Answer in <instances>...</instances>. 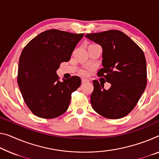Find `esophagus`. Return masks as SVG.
<instances>
[{
  "instance_id": "obj_1",
  "label": "esophagus",
  "mask_w": 159,
  "mask_h": 159,
  "mask_svg": "<svg viewBox=\"0 0 159 159\" xmlns=\"http://www.w3.org/2000/svg\"><path fill=\"white\" fill-rule=\"evenodd\" d=\"M88 81H89V80H88L84 79V78H82V83H85V82H88Z\"/></svg>"
}]
</instances>
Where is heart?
Returning <instances> with one entry per match:
<instances>
[{"label": "heart", "instance_id": "obj_1", "mask_svg": "<svg viewBox=\"0 0 159 159\" xmlns=\"http://www.w3.org/2000/svg\"><path fill=\"white\" fill-rule=\"evenodd\" d=\"M88 73H89V72H88V70L86 69H83L80 70V74L84 75V76H87Z\"/></svg>", "mask_w": 159, "mask_h": 159}]
</instances>
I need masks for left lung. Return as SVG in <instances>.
<instances>
[{
	"label": "left lung",
	"mask_w": 159,
	"mask_h": 159,
	"mask_svg": "<svg viewBox=\"0 0 159 159\" xmlns=\"http://www.w3.org/2000/svg\"><path fill=\"white\" fill-rule=\"evenodd\" d=\"M85 37L102 48V66L97 75L110 83L109 89L94 80L90 97L94 110L107 119L129 114L146 87V62L142 50L126 34L116 30L87 34Z\"/></svg>",
	"instance_id": "1"
}]
</instances>
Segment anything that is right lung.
<instances>
[{"label":"right lung","mask_w":159,"mask_h":159,"mask_svg":"<svg viewBox=\"0 0 159 159\" xmlns=\"http://www.w3.org/2000/svg\"><path fill=\"white\" fill-rule=\"evenodd\" d=\"M83 33L58 30L43 32L22 51L18 84L27 106L35 116L43 119L57 117L67 111L71 94L81 84V79L72 76L59 80L56 71L68 62Z\"/></svg>","instance_id":"1"}]
</instances>
